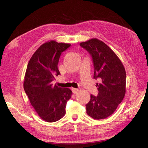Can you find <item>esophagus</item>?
Returning <instances> with one entry per match:
<instances>
[{"instance_id": "obj_1", "label": "esophagus", "mask_w": 148, "mask_h": 148, "mask_svg": "<svg viewBox=\"0 0 148 148\" xmlns=\"http://www.w3.org/2000/svg\"><path fill=\"white\" fill-rule=\"evenodd\" d=\"M71 90H72V92L73 94H77L78 91H79V89H77V88H71Z\"/></svg>"}]
</instances>
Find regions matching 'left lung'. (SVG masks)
I'll list each match as a JSON object with an SVG mask.
<instances>
[{
  "instance_id": "obj_1",
  "label": "left lung",
  "mask_w": 148,
  "mask_h": 148,
  "mask_svg": "<svg viewBox=\"0 0 148 148\" xmlns=\"http://www.w3.org/2000/svg\"><path fill=\"white\" fill-rule=\"evenodd\" d=\"M90 53L94 64V78H99L96 84L97 96L91 95L86 105V113L94 119H104L111 115L126 92V71L119 57L104 42L92 38L80 43Z\"/></svg>"
}]
</instances>
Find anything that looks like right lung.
Segmentation results:
<instances>
[{"label":"right lung","instance_id":"right-lung-1","mask_svg":"<svg viewBox=\"0 0 148 148\" xmlns=\"http://www.w3.org/2000/svg\"><path fill=\"white\" fill-rule=\"evenodd\" d=\"M70 45L54 40L44 43L33 53L26 68L25 91L38 115L47 122L64 117L66 102L72 95L69 88L53 86L51 83L60 74L57 65L62 52Z\"/></svg>","mask_w":148,"mask_h":148}]
</instances>
